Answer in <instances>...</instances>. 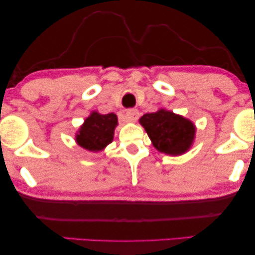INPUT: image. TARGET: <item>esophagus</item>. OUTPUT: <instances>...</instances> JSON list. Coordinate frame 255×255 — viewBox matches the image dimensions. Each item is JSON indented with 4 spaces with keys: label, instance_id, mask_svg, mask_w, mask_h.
<instances>
[{
    "label": "esophagus",
    "instance_id": "obj_1",
    "mask_svg": "<svg viewBox=\"0 0 255 255\" xmlns=\"http://www.w3.org/2000/svg\"><path fill=\"white\" fill-rule=\"evenodd\" d=\"M127 118L130 122H137L139 118V111L137 109H130L127 111Z\"/></svg>",
    "mask_w": 255,
    "mask_h": 255
}]
</instances>
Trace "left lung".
Listing matches in <instances>:
<instances>
[{
  "instance_id": "left-lung-1",
  "label": "left lung",
  "mask_w": 255,
  "mask_h": 255,
  "mask_svg": "<svg viewBox=\"0 0 255 255\" xmlns=\"http://www.w3.org/2000/svg\"><path fill=\"white\" fill-rule=\"evenodd\" d=\"M139 123L147 132L153 146L165 154H183L193 145L196 132L193 122L172 111L160 109L145 114Z\"/></svg>"
}]
</instances>
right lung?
<instances>
[{
	"label": "right lung",
	"instance_id": "obj_1",
	"mask_svg": "<svg viewBox=\"0 0 255 255\" xmlns=\"http://www.w3.org/2000/svg\"><path fill=\"white\" fill-rule=\"evenodd\" d=\"M117 125L118 120L115 114L101 115L97 111H93L79 128L75 140L87 151H102L113 141L115 128Z\"/></svg>",
	"mask_w": 255,
	"mask_h": 255
}]
</instances>
